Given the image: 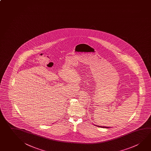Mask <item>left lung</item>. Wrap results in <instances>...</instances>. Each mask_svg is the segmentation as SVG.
Returning a JSON list of instances; mask_svg holds the SVG:
<instances>
[{
    "mask_svg": "<svg viewBox=\"0 0 151 151\" xmlns=\"http://www.w3.org/2000/svg\"><path fill=\"white\" fill-rule=\"evenodd\" d=\"M94 125H95V124H94ZM95 126H96L97 127H102V128H110V127H102V126H97V125H95Z\"/></svg>",
    "mask_w": 151,
    "mask_h": 151,
    "instance_id": "left-lung-1",
    "label": "left lung"
}]
</instances>
